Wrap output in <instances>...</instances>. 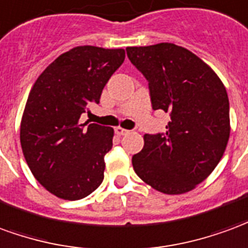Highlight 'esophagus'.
Listing matches in <instances>:
<instances>
[{
  "mask_svg": "<svg viewBox=\"0 0 248 248\" xmlns=\"http://www.w3.org/2000/svg\"><path fill=\"white\" fill-rule=\"evenodd\" d=\"M115 132L117 133L119 136H124V135H128L129 131H128V129H124V128H121V127H117L115 129Z\"/></svg>",
  "mask_w": 248,
  "mask_h": 248,
  "instance_id": "1",
  "label": "esophagus"
}]
</instances>
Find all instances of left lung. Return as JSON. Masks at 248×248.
Here are the masks:
<instances>
[{
    "label": "left lung",
    "instance_id": "8db88e82",
    "mask_svg": "<svg viewBox=\"0 0 248 248\" xmlns=\"http://www.w3.org/2000/svg\"><path fill=\"white\" fill-rule=\"evenodd\" d=\"M127 56L148 81L152 109L171 116L166 132L144 135L133 170L163 194L188 192L224 154L230 138L226 88L204 61L175 44L129 46Z\"/></svg>",
    "mask_w": 248,
    "mask_h": 248
}]
</instances>
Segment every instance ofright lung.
<instances>
[{
	"label": "right lung",
	"mask_w": 248,
	"mask_h": 248,
	"mask_svg": "<svg viewBox=\"0 0 248 248\" xmlns=\"http://www.w3.org/2000/svg\"><path fill=\"white\" fill-rule=\"evenodd\" d=\"M124 59V49L76 46L54 60L31 88L21 121V147L38 183L57 198L82 199L103 183L113 129L81 124L80 117L89 105L99 104Z\"/></svg>",
	"instance_id": "right-lung-1"
}]
</instances>
